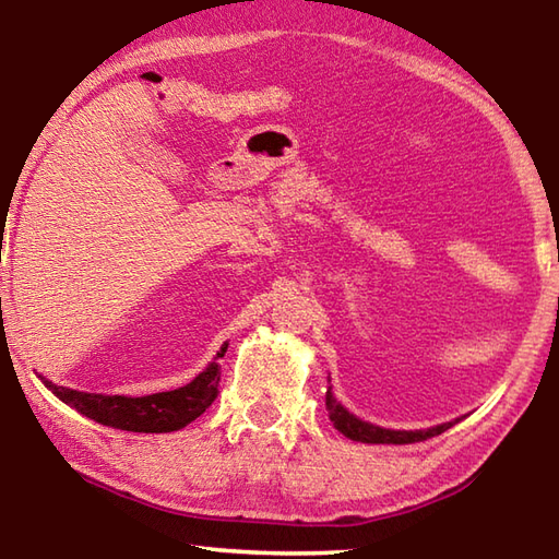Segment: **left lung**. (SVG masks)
<instances>
[{
    "mask_svg": "<svg viewBox=\"0 0 559 559\" xmlns=\"http://www.w3.org/2000/svg\"><path fill=\"white\" fill-rule=\"evenodd\" d=\"M325 406L330 412V421L335 424L340 433H345L347 439L362 441V443H414V441H427L431 437H439L447 429L453 427V421L441 424V427H431L424 431H394V429H382L374 427V424H367L357 419L355 414H349L343 404L335 402L333 394H325Z\"/></svg>",
    "mask_w": 559,
    "mask_h": 559,
    "instance_id": "obj_1",
    "label": "left lung"
}]
</instances>
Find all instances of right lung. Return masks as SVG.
<instances>
[{
  "label": "right lung",
  "mask_w": 559,
  "mask_h": 559,
  "mask_svg": "<svg viewBox=\"0 0 559 559\" xmlns=\"http://www.w3.org/2000/svg\"><path fill=\"white\" fill-rule=\"evenodd\" d=\"M216 357H224V347ZM219 362H212L206 370L194 377L192 382L179 386L173 392H157L147 396H120V394H88L56 386L44 380V384L59 396L61 402L73 406L88 419L103 424V427L122 429V431H143V433H165L177 431L202 416L210 404L219 394Z\"/></svg>",
  "instance_id": "1"
}]
</instances>
